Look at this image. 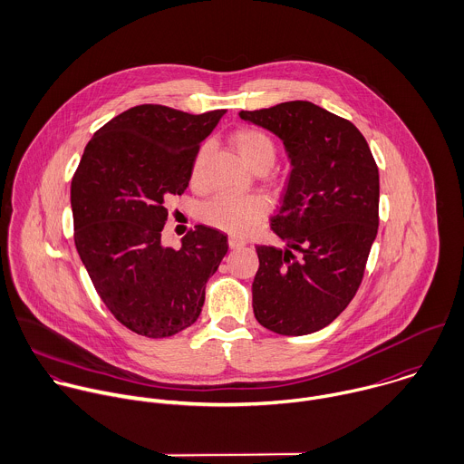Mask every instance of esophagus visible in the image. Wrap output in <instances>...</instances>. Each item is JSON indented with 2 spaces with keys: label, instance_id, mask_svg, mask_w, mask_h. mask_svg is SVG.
<instances>
[{
  "label": "esophagus",
  "instance_id": "esophagus-1",
  "mask_svg": "<svg viewBox=\"0 0 464 464\" xmlns=\"http://www.w3.org/2000/svg\"><path fill=\"white\" fill-rule=\"evenodd\" d=\"M227 244H229V247H231V249H240V247H244V246H246V240H244L242 237L231 235V237L227 238Z\"/></svg>",
  "mask_w": 464,
  "mask_h": 464
}]
</instances>
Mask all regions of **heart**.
Here are the masks:
<instances>
[{"instance_id": "1", "label": "heart", "mask_w": 464, "mask_h": 464, "mask_svg": "<svg viewBox=\"0 0 464 464\" xmlns=\"http://www.w3.org/2000/svg\"><path fill=\"white\" fill-rule=\"evenodd\" d=\"M233 146L238 151L244 164L253 169H269L276 159L275 140L262 130L244 128L235 133ZM206 159V148H200L191 168V180L197 184L202 175V166ZM266 215V204L258 197H235V195H217L202 208V218L233 235H246L253 231Z\"/></svg>"}]
</instances>
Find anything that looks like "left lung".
Masks as SVG:
<instances>
[{
	"mask_svg": "<svg viewBox=\"0 0 464 464\" xmlns=\"http://www.w3.org/2000/svg\"><path fill=\"white\" fill-rule=\"evenodd\" d=\"M275 133L291 175L271 229L284 247L256 246L255 318L284 336L316 333L354 298L378 235L380 173L362 131L309 101L240 111Z\"/></svg>",
	"mask_w": 464,
	"mask_h": 464,
	"instance_id": "obj_1",
	"label": "left lung"
}]
</instances>
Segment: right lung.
<instances>
[{
  "label": "right lung",
  "mask_w": 464,
  "mask_h": 464,
  "mask_svg": "<svg viewBox=\"0 0 464 464\" xmlns=\"http://www.w3.org/2000/svg\"><path fill=\"white\" fill-rule=\"evenodd\" d=\"M224 113L133 106L93 133L72 179L81 262L110 313L140 336L166 338L193 325L206 282L227 253V237L208 226L188 233L179 251L160 238L164 200L184 193L200 142Z\"/></svg>",
  "instance_id": "1"
}]
</instances>
